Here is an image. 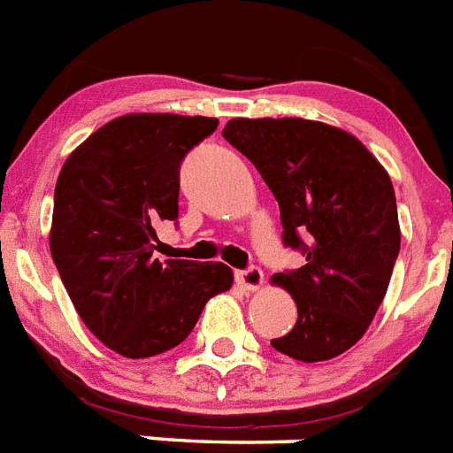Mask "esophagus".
<instances>
[{
    "label": "esophagus",
    "mask_w": 453,
    "mask_h": 453,
    "mask_svg": "<svg viewBox=\"0 0 453 453\" xmlns=\"http://www.w3.org/2000/svg\"><path fill=\"white\" fill-rule=\"evenodd\" d=\"M234 279H237V283L242 285L244 290L253 292L262 288V283H265V273H262L260 267H249L234 273Z\"/></svg>",
    "instance_id": "1"
}]
</instances>
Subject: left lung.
<instances>
[{
	"instance_id": "8db88e82",
	"label": "left lung",
	"mask_w": 453,
	"mask_h": 453,
	"mask_svg": "<svg viewBox=\"0 0 453 453\" xmlns=\"http://www.w3.org/2000/svg\"><path fill=\"white\" fill-rule=\"evenodd\" d=\"M223 138L276 197L283 244L306 256L272 279L297 303L295 326L272 345L306 364L343 355L378 313L401 250L389 174L355 135L322 121L230 119Z\"/></svg>"
}]
</instances>
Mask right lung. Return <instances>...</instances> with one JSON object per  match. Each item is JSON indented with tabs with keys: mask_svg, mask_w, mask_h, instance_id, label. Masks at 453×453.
<instances>
[{
	"mask_svg": "<svg viewBox=\"0 0 453 453\" xmlns=\"http://www.w3.org/2000/svg\"><path fill=\"white\" fill-rule=\"evenodd\" d=\"M216 127L214 117H117L59 173L52 260L89 332L128 359L180 345L204 303L233 285L223 262L154 257L156 226L180 216L181 161Z\"/></svg>",
	"mask_w": 453,
	"mask_h": 453,
	"instance_id": "add662e5",
	"label": "right lung"
}]
</instances>
